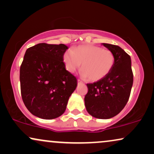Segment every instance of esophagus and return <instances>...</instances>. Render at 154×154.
<instances>
[{
	"instance_id": "34e87169",
	"label": "esophagus",
	"mask_w": 154,
	"mask_h": 154,
	"mask_svg": "<svg viewBox=\"0 0 154 154\" xmlns=\"http://www.w3.org/2000/svg\"><path fill=\"white\" fill-rule=\"evenodd\" d=\"M77 82H78V83H82V81L78 79H77Z\"/></svg>"
}]
</instances>
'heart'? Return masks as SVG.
<instances>
[{"mask_svg": "<svg viewBox=\"0 0 154 154\" xmlns=\"http://www.w3.org/2000/svg\"><path fill=\"white\" fill-rule=\"evenodd\" d=\"M65 67L74 72L81 66L82 77L90 81L100 80L112 71L115 57L111 50L95 45H80L72 50H67L63 55Z\"/></svg>", "mask_w": 154, "mask_h": 154, "instance_id": "1", "label": "heart"}]
</instances>
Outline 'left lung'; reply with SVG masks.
<instances>
[{
    "label": "left lung",
    "instance_id": "left-lung-1",
    "mask_svg": "<svg viewBox=\"0 0 154 154\" xmlns=\"http://www.w3.org/2000/svg\"><path fill=\"white\" fill-rule=\"evenodd\" d=\"M115 57L112 71L94 83L87 84L88 92L85 104L90 115L97 119H110L117 115L129 100L134 75L131 57L117 45L103 43Z\"/></svg>",
    "mask_w": 154,
    "mask_h": 154
}]
</instances>
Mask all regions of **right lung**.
Returning a JSON list of instances; mask_svg holds the SVG:
<instances>
[{
	"label": "right lung",
	"mask_w": 154,
	"mask_h": 154,
	"mask_svg": "<svg viewBox=\"0 0 154 154\" xmlns=\"http://www.w3.org/2000/svg\"><path fill=\"white\" fill-rule=\"evenodd\" d=\"M65 45L39 43L27 49L20 68L21 97L33 115L52 119L65 112L77 87V78L66 70Z\"/></svg>",
	"instance_id": "right-lung-1"
}]
</instances>
